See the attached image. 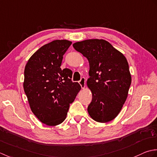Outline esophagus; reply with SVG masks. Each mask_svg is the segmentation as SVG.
<instances>
[{
    "label": "esophagus",
    "mask_w": 157,
    "mask_h": 157,
    "mask_svg": "<svg viewBox=\"0 0 157 157\" xmlns=\"http://www.w3.org/2000/svg\"><path fill=\"white\" fill-rule=\"evenodd\" d=\"M79 84L81 85L82 89H84L85 87V78H81V79L79 81Z\"/></svg>",
    "instance_id": "34e87169"
}]
</instances>
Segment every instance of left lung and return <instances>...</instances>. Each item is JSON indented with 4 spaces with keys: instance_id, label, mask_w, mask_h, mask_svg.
Instances as JSON below:
<instances>
[{
    "instance_id": "obj_1",
    "label": "left lung",
    "mask_w": 157,
    "mask_h": 157,
    "mask_svg": "<svg viewBox=\"0 0 157 157\" xmlns=\"http://www.w3.org/2000/svg\"><path fill=\"white\" fill-rule=\"evenodd\" d=\"M89 63L87 86L92 93L89 114L99 123L116 118L125 102L132 83L125 57L103 39H89L73 44Z\"/></svg>"
}]
</instances>
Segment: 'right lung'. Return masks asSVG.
I'll list each match as a JSON object with an SVG mask.
<instances>
[{
	"label": "right lung",
	"instance_id": "right-lung-1",
	"mask_svg": "<svg viewBox=\"0 0 157 157\" xmlns=\"http://www.w3.org/2000/svg\"><path fill=\"white\" fill-rule=\"evenodd\" d=\"M71 41L56 40L37 50L25 65L24 89L31 110L47 125L56 126L65 120L70 104L81 90L71 81L72 72L60 68L63 56Z\"/></svg>",
	"mask_w": 157,
	"mask_h": 157
}]
</instances>
